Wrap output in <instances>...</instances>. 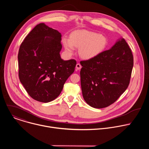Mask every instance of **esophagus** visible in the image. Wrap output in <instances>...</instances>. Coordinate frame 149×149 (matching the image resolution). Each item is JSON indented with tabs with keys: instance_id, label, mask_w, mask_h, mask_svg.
<instances>
[{
	"instance_id": "34e87169",
	"label": "esophagus",
	"mask_w": 149,
	"mask_h": 149,
	"mask_svg": "<svg viewBox=\"0 0 149 149\" xmlns=\"http://www.w3.org/2000/svg\"><path fill=\"white\" fill-rule=\"evenodd\" d=\"M81 67H81V65L80 63H77V65H76V69H77V70H81Z\"/></svg>"
}]
</instances>
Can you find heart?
Masks as SVG:
<instances>
[{
    "instance_id": "heart-1",
    "label": "heart",
    "mask_w": 149,
    "mask_h": 149,
    "mask_svg": "<svg viewBox=\"0 0 149 149\" xmlns=\"http://www.w3.org/2000/svg\"><path fill=\"white\" fill-rule=\"evenodd\" d=\"M62 41L67 54H72L75 47L79 48V55L86 59L98 56L107 45L105 36L86 30L75 31L70 34V38L64 37Z\"/></svg>"
}]
</instances>
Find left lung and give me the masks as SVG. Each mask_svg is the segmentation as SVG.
<instances>
[{
    "label": "left lung",
    "instance_id": "1",
    "mask_svg": "<svg viewBox=\"0 0 149 149\" xmlns=\"http://www.w3.org/2000/svg\"><path fill=\"white\" fill-rule=\"evenodd\" d=\"M80 63L83 98L91 107L102 109L114 103L128 87L133 56L125 39L120 38L110 49Z\"/></svg>",
    "mask_w": 149,
    "mask_h": 149
}]
</instances>
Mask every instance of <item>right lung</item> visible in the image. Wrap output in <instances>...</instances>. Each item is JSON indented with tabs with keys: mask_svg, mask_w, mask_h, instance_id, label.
Wrapping results in <instances>:
<instances>
[{
	"mask_svg": "<svg viewBox=\"0 0 149 149\" xmlns=\"http://www.w3.org/2000/svg\"><path fill=\"white\" fill-rule=\"evenodd\" d=\"M61 33L41 23L20 46L19 79L28 94L38 101L48 102L57 98L75 70V60L61 58Z\"/></svg>",
	"mask_w": 149,
	"mask_h": 149,
	"instance_id": "obj_1",
	"label": "right lung"
}]
</instances>
